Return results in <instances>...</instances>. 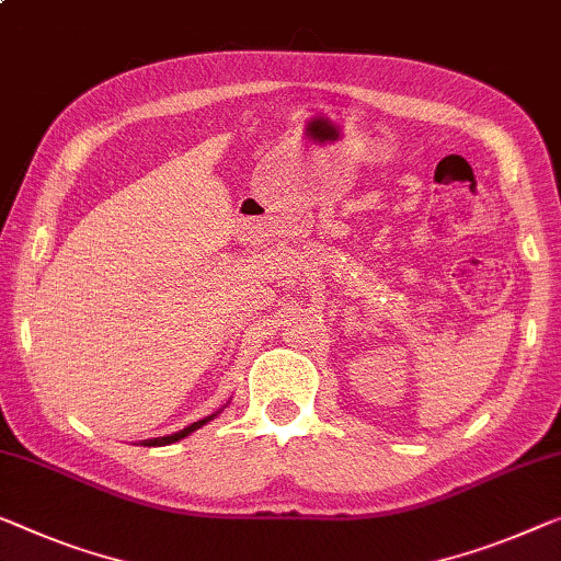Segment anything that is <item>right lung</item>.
<instances>
[{"label": "right lung", "instance_id": "right-lung-1", "mask_svg": "<svg viewBox=\"0 0 561 561\" xmlns=\"http://www.w3.org/2000/svg\"><path fill=\"white\" fill-rule=\"evenodd\" d=\"M221 411H224V408H221ZM221 411H216V413H211V415L201 417V421H196V423L186 425V428H183V431H175V433H171V436H161V438H148V440H140V446H150V448H156V446H169V443H175V440H181V438L191 436V433L198 431L201 425H206L208 421H214V417L219 415Z\"/></svg>", "mask_w": 561, "mask_h": 561}]
</instances>
